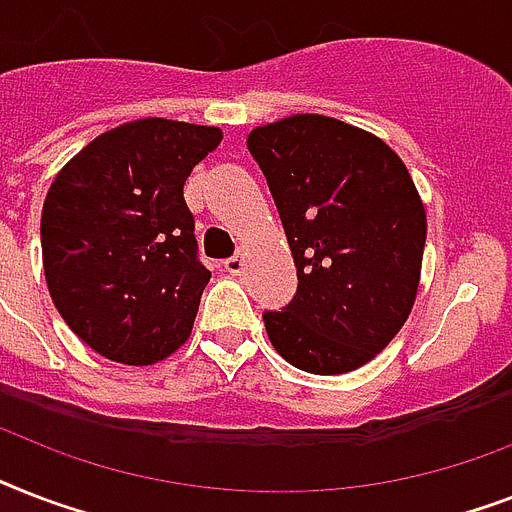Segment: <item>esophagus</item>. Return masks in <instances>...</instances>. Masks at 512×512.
I'll return each instance as SVG.
<instances>
[{"instance_id": "34e87169", "label": "esophagus", "mask_w": 512, "mask_h": 512, "mask_svg": "<svg viewBox=\"0 0 512 512\" xmlns=\"http://www.w3.org/2000/svg\"><path fill=\"white\" fill-rule=\"evenodd\" d=\"M223 265H225V271L231 273V276H241V273H244V257H239V255L228 257Z\"/></svg>"}]
</instances>
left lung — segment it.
Returning a JSON list of instances; mask_svg holds the SVG:
<instances>
[{"mask_svg":"<svg viewBox=\"0 0 512 512\" xmlns=\"http://www.w3.org/2000/svg\"><path fill=\"white\" fill-rule=\"evenodd\" d=\"M297 265V295L265 311L281 358L311 374L372 361L412 313L428 217L406 164L377 135L321 114L249 132Z\"/></svg>","mask_w":512,"mask_h":512,"instance_id":"obj_1","label":"left lung"}]
</instances>
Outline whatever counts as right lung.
Masks as SVG:
<instances>
[{
  "mask_svg": "<svg viewBox=\"0 0 512 512\" xmlns=\"http://www.w3.org/2000/svg\"><path fill=\"white\" fill-rule=\"evenodd\" d=\"M217 127L135 119L87 143L42 207L47 289L71 332L108 361L151 366L188 337L212 273L196 257L185 177Z\"/></svg>",
  "mask_w": 512,
  "mask_h": 512,
  "instance_id": "right-lung-1",
  "label": "right lung"
}]
</instances>
